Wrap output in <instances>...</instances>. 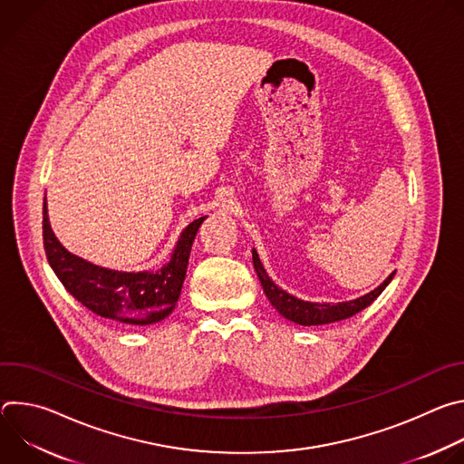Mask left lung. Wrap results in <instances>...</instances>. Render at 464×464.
<instances>
[{"label": "left lung", "instance_id": "1", "mask_svg": "<svg viewBox=\"0 0 464 464\" xmlns=\"http://www.w3.org/2000/svg\"><path fill=\"white\" fill-rule=\"evenodd\" d=\"M253 266L255 272L258 276V281L264 288V294L270 299V303L276 306V310L286 317L288 321H294L297 324H304V326H312V324H326V323H334V321H342L347 317H353L354 314L362 312L363 308H367L383 290L385 286L392 281L394 272L372 292L353 299V301H345V303H310V301H303L297 299L295 295L285 292L283 288H279L264 270L262 262L258 258V253L253 249Z\"/></svg>", "mask_w": 464, "mask_h": 464}]
</instances>
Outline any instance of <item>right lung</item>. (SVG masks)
<instances>
[{"label":"right lung","instance_id":"add662e5","mask_svg":"<svg viewBox=\"0 0 464 464\" xmlns=\"http://www.w3.org/2000/svg\"><path fill=\"white\" fill-rule=\"evenodd\" d=\"M206 217L179 235L170 260L158 272H117L97 266L65 249L54 237L44 198V247L53 272L79 303L119 324H152L176 306L187 274L194 237Z\"/></svg>","mask_w":464,"mask_h":464}]
</instances>
